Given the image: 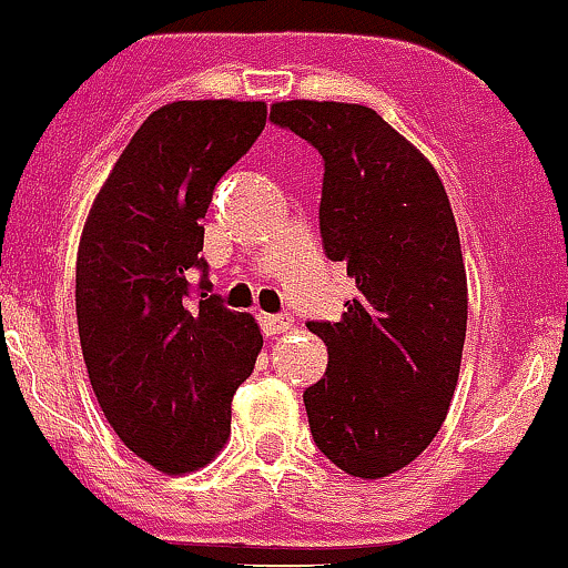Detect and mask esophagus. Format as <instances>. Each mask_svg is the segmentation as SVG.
I'll return each mask as SVG.
<instances>
[{
    "label": "esophagus",
    "instance_id": "1",
    "mask_svg": "<svg viewBox=\"0 0 568 568\" xmlns=\"http://www.w3.org/2000/svg\"><path fill=\"white\" fill-rule=\"evenodd\" d=\"M258 324L261 329H264V335H281V333H287V329H293V315L261 313Z\"/></svg>",
    "mask_w": 568,
    "mask_h": 568
}]
</instances>
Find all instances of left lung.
Returning <instances> with one entry per match:
<instances>
[{
	"label": "left lung",
	"instance_id": "1",
	"mask_svg": "<svg viewBox=\"0 0 568 568\" xmlns=\"http://www.w3.org/2000/svg\"><path fill=\"white\" fill-rule=\"evenodd\" d=\"M324 159L321 241L355 278L338 321H310L329 364L304 393L315 446L375 480L413 464L444 424L466 338V270L435 168L364 104L270 110Z\"/></svg>",
	"mask_w": 568,
	"mask_h": 568
}]
</instances>
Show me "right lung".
Listing matches in <instances>:
<instances>
[{"label": "right lung", "mask_w": 568, "mask_h": 568, "mask_svg": "<svg viewBox=\"0 0 568 568\" xmlns=\"http://www.w3.org/2000/svg\"><path fill=\"white\" fill-rule=\"evenodd\" d=\"M267 122L264 102H173L135 130L84 222L77 318L104 418L130 453L182 475L230 438V400L261 353L253 315L213 295L202 219ZM193 268L200 287H189Z\"/></svg>", "instance_id": "1"}]
</instances>
